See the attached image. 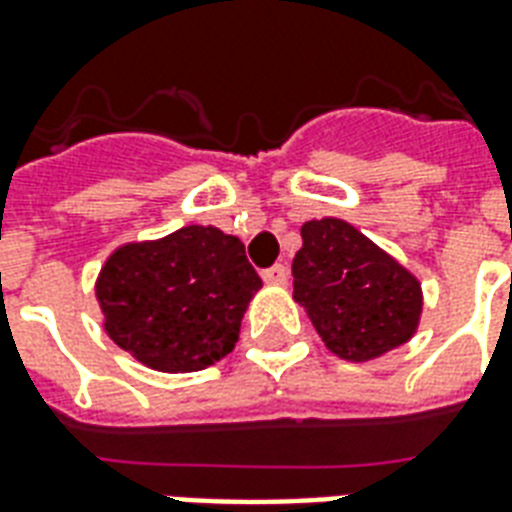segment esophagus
<instances>
[{
  "instance_id": "esophagus-1",
  "label": "esophagus",
  "mask_w": 512,
  "mask_h": 512,
  "mask_svg": "<svg viewBox=\"0 0 512 512\" xmlns=\"http://www.w3.org/2000/svg\"><path fill=\"white\" fill-rule=\"evenodd\" d=\"M263 282L268 284H287V265H271L263 271Z\"/></svg>"
}]
</instances>
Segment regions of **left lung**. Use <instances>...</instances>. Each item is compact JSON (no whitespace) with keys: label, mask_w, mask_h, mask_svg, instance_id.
Returning a JSON list of instances; mask_svg holds the SVG:
<instances>
[{"label":"left lung","mask_w":512,"mask_h":512,"mask_svg":"<svg viewBox=\"0 0 512 512\" xmlns=\"http://www.w3.org/2000/svg\"><path fill=\"white\" fill-rule=\"evenodd\" d=\"M292 260L295 300L343 360H373L413 335L421 287L403 265L343 220H311Z\"/></svg>","instance_id":"1"}]
</instances>
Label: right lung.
<instances>
[{
    "label": "right lung",
    "instance_id": "1",
    "mask_svg": "<svg viewBox=\"0 0 512 512\" xmlns=\"http://www.w3.org/2000/svg\"><path fill=\"white\" fill-rule=\"evenodd\" d=\"M260 287L236 236L190 225L152 244L117 249L96 295L120 349L155 370L187 373L233 349Z\"/></svg>",
    "mask_w": 512,
    "mask_h": 512
}]
</instances>
